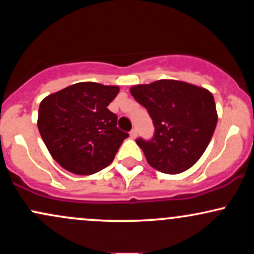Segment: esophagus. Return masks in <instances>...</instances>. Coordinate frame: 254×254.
Masks as SVG:
<instances>
[{
  "mask_svg": "<svg viewBox=\"0 0 254 254\" xmlns=\"http://www.w3.org/2000/svg\"><path fill=\"white\" fill-rule=\"evenodd\" d=\"M130 137H131V138H136V137H137V130L136 129H132L130 131Z\"/></svg>",
  "mask_w": 254,
  "mask_h": 254,
  "instance_id": "1",
  "label": "esophagus"
}]
</instances>
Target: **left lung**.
Wrapping results in <instances>:
<instances>
[{
    "label": "left lung",
    "mask_w": 254,
    "mask_h": 254,
    "mask_svg": "<svg viewBox=\"0 0 254 254\" xmlns=\"http://www.w3.org/2000/svg\"><path fill=\"white\" fill-rule=\"evenodd\" d=\"M130 93L149 112L155 127L151 141L137 139L148 164L167 174L191 168L211 141L217 111L210 90L178 80L136 84Z\"/></svg>",
    "instance_id": "1"
}]
</instances>
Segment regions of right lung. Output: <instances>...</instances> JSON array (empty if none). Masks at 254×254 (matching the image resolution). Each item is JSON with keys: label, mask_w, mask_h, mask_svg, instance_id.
Returning a JSON list of instances; mask_svg holds the SVG:
<instances>
[{"label": "right lung", "mask_w": 254, "mask_h": 254, "mask_svg": "<svg viewBox=\"0 0 254 254\" xmlns=\"http://www.w3.org/2000/svg\"><path fill=\"white\" fill-rule=\"evenodd\" d=\"M118 93V86L78 82L43 99L38 129L64 170L90 176L113 161L129 136L118 129L117 116L107 109Z\"/></svg>", "instance_id": "add662e5"}]
</instances>
